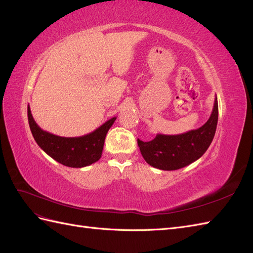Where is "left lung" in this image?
Wrapping results in <instances>:
<instances>
[{
    "instance_id": "obj_1",
    "label": "left lung",
    "mask_w": 253,
    "mask_h": 253,
    "mask_svg": "<svg viewBox=\"0 0 253 253\" xmlns=\"http://www.w3.org/2000/svg\"><path fill=\"white\" fill-rule=\"evenodd\" d=\"M218 119L217 98L206 124L177 135L157 134L151 141L137 139L141 155L150 166L164 171L178 170L201 158L215 135Z\"/></svg>"
}]
</instances>
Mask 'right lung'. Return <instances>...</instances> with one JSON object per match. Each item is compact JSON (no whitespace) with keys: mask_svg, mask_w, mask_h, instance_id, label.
Returning a JSON list of instances; mask_svg holds the SVG:
<instances>
[{"mask_svg":"<svg viewBox=\"0 0 253 253\" xmlns=\"http://www.w3.org/2000/svg\"><path fill=\"white\" fill-rule=\"evenodd\" d=\"M27 116L30 131L38 145L56 162L71 168L87 167L100 159L105 136L116 120V117H113L94 132L80 137H61L44 131L38 126L29 105Z\"/></svg>","mask_w":253,"mask_h":253,"instance_id":"obj_1","label":"right lung"}]
</instances>
